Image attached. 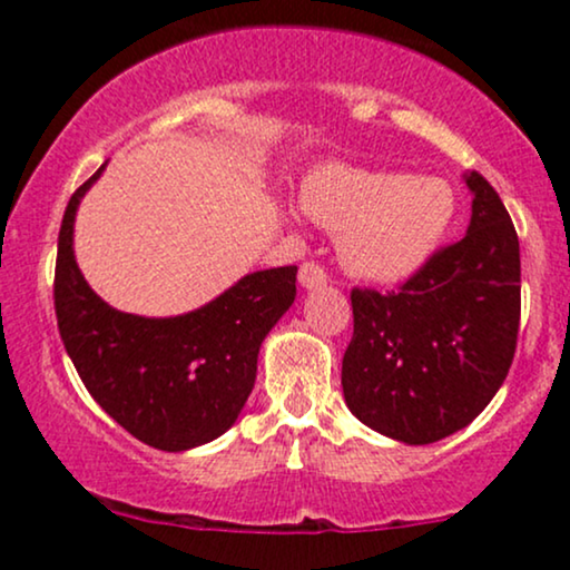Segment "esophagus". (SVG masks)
Instances as JSON below:
<instances>
[{
    "instance_id": "1",
    "label": "esophagus",
    "mask_w": 570,
    "mask_h": 570,
    "mask_svg": "<svg viewBox=\"0 0 570 570\" xmlns=\"http://www.w3.org/2000/svg\"><path fill=\"white\" fill-rule=\"evenodd\" d=\"M297 281H299V286H303V289H322V286H326V281H330V278H326L322 265L305 263L303 267H299Z\"/></svg>"
}]
</instances>
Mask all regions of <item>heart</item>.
I'll return each mask as SVG.
<instances>
[{
    "label": "heart",
    "instance_id": "heart-1",
    "mask_svg": "<svg viewBox=\"0 0 570 570\" xmlns=\"http://www.w3.org/2000/svg\"><path fill=\"white\" fill-rule=\"evenodd\" d=\"M303 212L337 235L340 263L372 284H402L448 238L455 193L440 176L326 166L305 181Z\"/></svg>",
    "mask_w": 570,
    "mask_h": 570
}]
</instances>
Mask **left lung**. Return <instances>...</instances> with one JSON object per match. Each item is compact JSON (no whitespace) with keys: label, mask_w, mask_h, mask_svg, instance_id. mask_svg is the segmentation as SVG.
<instances>
[{"label":"left lung","mask_w":570,"mask_h":570,"mask_svg":"<svg viewBox=\"0 0 570 570\" xmlns=\"http://www.w3.org/2000/svg\"><path fill=\"white\" fill-rule=\"evenodd\" d=\"M466 235L399 292L353 289V340L343 356L345 404L364 426L431 444L469 426L501 389L520 330V240L485 176Z\"/></svg>","instance_id":"obj_1"}]
</instances>
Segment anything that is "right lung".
I'll use <instances>...</instances> for the list:
<instances>
[{
  "label": "right lung",
  "mask_w": 570,
  "mask_h": 570,
  "mask_svg": "<svg viewBox=\"0 0 570 570\" xmlns=\"http://www.w3.org/2000/svg\"><path fill=\"white\" fill-rule=\"evenodd\" d=\"M107 163L71 195L58 233L56 316L77 375L98 407L149 448L181 453L217 440L238 421L259 345L297 294V267L235 281L181 316L149 318L104 303L75 259L80 200Z\"/></svg>",
  "instance_id": "add662e5"
}]
</instances>
